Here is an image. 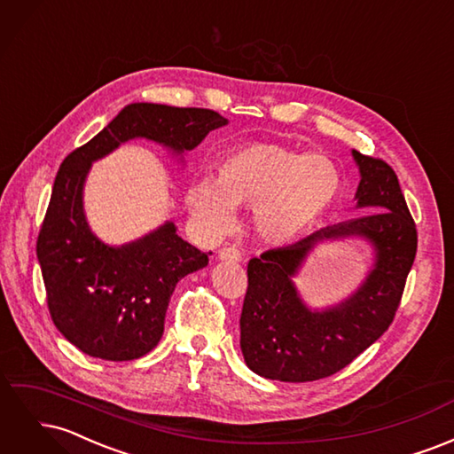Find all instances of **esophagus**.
<instances>
[{"label": "esophagus", "mask_w": 454, "mask_h": 454, "mask_svg": "<svg viewBox=\"0 0 454 454\" xmlns=\"http://www.w3.org/2000/svg\"><path fill=\"white\" fill-rule=\"evenodd\" d=\"M217 255H219V259H222V261H231V263H239V261H242V252L239 248H235V246H229V248H222Z\"/></svg>", "instance_id": "1"}]
</instances>
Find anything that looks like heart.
<instances>
[{
  "instance_id": "obj_1",
  "label": "heart",
  "mask_w": 454,
  "mask_h": 454,
  "mask_svg": "<svg viewBox=\"0 0 454 454\" xmlns=\"http://www.w3.org/2000/svg\"><path fill=\"white\" fill-rule=\"evenodd\" d=\"M340 191V174L325 155L278 144H250L219 162L217 180L199 177L187 204L200 225L222 235L235 223L237 206H254L257 235L290 244L322 219Z\"/></svg>"
}]
</instances>
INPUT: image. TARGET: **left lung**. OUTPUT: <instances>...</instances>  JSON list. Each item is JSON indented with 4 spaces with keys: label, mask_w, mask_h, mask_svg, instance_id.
I'll use <instances>...</instances> for the list:
<instances>
[{
    "label": "left lung",
    "mask_w": 454,
    "mask_h": 454,
    "mask_svg": "<svg viewBox=\"0 0 454 454\" xmlns=\"http://www.w3.org/2000/svg\"><path fill=\"white\" fill-rule=\"evenodd\" d=\"M362 180L358 208L367 214L318 231L248 263L240 316V348L254 373L282 382H309L337 373L369 348L394 322L417 255V225L388 162L352 151ZM365 236L376 246V267L340 306L318 313L298 299L291 278L316 245Z\"/></svg>",
    "instance_id": "8db88e82"
}]
</instances>
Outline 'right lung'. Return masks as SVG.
<instances>
[{"label":"right lung","mask_w":454,"mask_h":454,"mask_svg":"<svg viewBox=\"0 0 454 454\" xmlns=\"http://www.w3.org/2000/svg\"><path fill=\"white\" fill-rule=\"evenodd\" d=\"M223 125L212 109L130 104L60 164L35 250L51 318L81 352L109 362L142 358L162 337L176 284L208 265V254L177 237L170 222L121 248L96 239L83 214L90 162L132 138L182 153Z\"/></svg>","instance_id":"add662e5"}]
</instances>
